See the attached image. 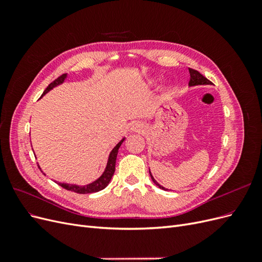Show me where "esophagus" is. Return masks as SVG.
<instances>
[{"label":"esophagus","mask_w":262,"mask_h":262,"mask_svg":"<svg viewBox=\"0 0 262 262\" xmlns=\"http://www.w3.org/2000/svg\"><path fill=\"white\" fill-rule=\"evenodd\" d=\"M131 130H132V131L140 132V130H141V124H139V123L133 124V125H132V128H131Z\"/></svg>","instance_id":"1"}]
</instances>
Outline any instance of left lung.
<instances>
[{
  "mask_svg": "<svg viewBox=\"0 0 262 262\" xmlns=\"http://www.w3.org/2000/svg\"><path fill=\"white\" fill-rule=\"evenodd\" d=\"M189 73H190L189 86H195V85H211V84H212V82H210V81L208 80V78L204 77L201 73L198 72L196 70L189 69ZM149 175H150V177H152V180L154 181V184H155L156 186H158V187H160V188L163 189V190H167V189H165L164 187H162L160 184H158V182L153 178V176H152V173H150V171H149Z\"/></svg>",
  "mask_w": 262,
  "mask_h": 262,
  "instance_id": "8db88e82",
  "label": "left lung"
}]
</instances>
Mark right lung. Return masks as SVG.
I'll return each instance as SVG.
<instances>
[{
  "instance_id": "obj_1",
  "label": "right lung",
  "mask_w": 262,
  "mask_h": 262,
  "mask_svg": "<svg viewBox=\"0 0 262 262\" xmlns=\"http://www.w3.org/2000/svg\"><path fill=\"white\" fill-rule=\"evenodd\" d=\"M67 78V74H62L61 76H59L57 80H54L52 83H50L48 85V87L45 90L42 96L45 94L48 93L49 91H51L53 87L58 86L60 84H62L63 82H64V80ZM41 96V97H42ZM124 141V138L119 142V143L113 148L112 152H110L109 154V157H108V162H107V166L105 168V171L102 172V175L95 180L94 182H92V184H89L86 186H77V185H71V184H64V182H58L55 181L59 186H61L62 188H64L67 190H69V191H74L76 193H81V194H85V193H93V192H98L100 191V190L105 189L108 184L110 182V180H112V177L114 176V172H115V168H116V160H117V154H118V149L119 147L121 146L122 142ZM39 169H40V167H39Z\"/></svg>"
}]
</instances>
